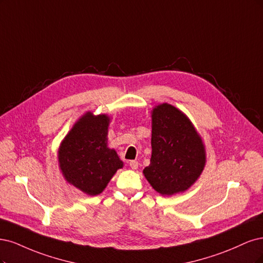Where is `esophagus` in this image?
I'll return each mask as SVG.
<instances>
[{
  "mask_svg": "<svg viewBox=\"0 0 263 263\" xmlns=\"http://www.w3.org/2000/svg\"><path fill=\"white\" fill-rule=\"evenodd\" d=\"M130 164V167L132 168V169H138V167H139V163L137 162V160H131V162L129 163Z\"/></svg>",
  "mask_w": 263,
  "mask_h": 263,
  "instance_id": "esophagus-1",
  "label": "esophagus"
}]
</instances>
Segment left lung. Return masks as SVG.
I'll return each instance as SVG.
<instances>
[{
  "label": "left lung",
  "mask_w": 263,
  "mask_h": 263,
  "mask_svg": "<svg viewBox=\"0 0 263 263\" xmlns=\"http://www.w3.org/2000/svg\"><path fill=\"white\" fill-rule=\"evenodd\" d=\"M151 117L152 157L143 175L162 196L187 191L206 163L201 135L189 118L171 104L155 106Z\"/></svg>",
  "instance_id": "1"
}]
</instances>
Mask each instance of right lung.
Returning <instances> with one entry per match:
<instances>
[{
    "label": "right lung",
    "mask_w": 263,
    "mask_h": 263,
    "mask_svg": "<svg viewBox=\"0 0 263 263\" xmlns=\"http://www.w3.org/2000/svg\"><path fill=\"white\" fill-rule=\"evenodd\" d=\"M110 117L87 111L76 121L58 151L59 168L66 182L88 196L101 193L123 162L108 147Z\"/></svg>",
    "instance_id": "1"
}]
</instances>
